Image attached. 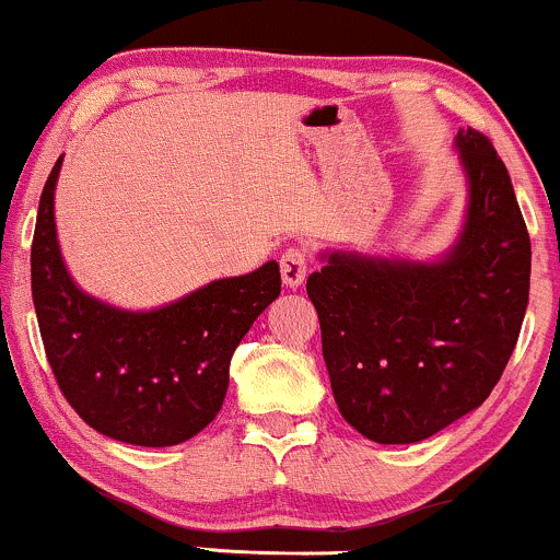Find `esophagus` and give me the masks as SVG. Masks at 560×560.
Instances as JSON below:
<instances>
[{
  "mask_svg": "<svg viewBox=\"0 0 560 560\" xmlns=\"http://www.w3.org/2000/svg\"><path fill=\"white\" fill-rule=\"evenodd\" d=\"M307 268H311V260H307V253L300 247H289L284 255H281V279L289 289H298L305 281Z\"/></svg>",
  "mask_w": 560,
  "mask_h": 560,
  "instance_id": "esophagus-1",
  "label": "esophagus"
}]
</instances>
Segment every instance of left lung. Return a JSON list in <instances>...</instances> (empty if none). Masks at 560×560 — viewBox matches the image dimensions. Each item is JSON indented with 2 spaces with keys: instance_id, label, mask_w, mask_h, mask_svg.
I'll return each instance as SVG.
<instances>
[{
  "instance_id": "left-lung-1",
  "label": "left lung",
  "mask_w": 560,
  "mask_h": 560,
  "mask_svg": "<svg viewBox=\"0 0 560 560\" xmlns=\"http://www.w3.org/2000/svg\"><path fill=\"white\" fill-rule=\"evenodd\" d=\"M458 236L434 258L324 249L307 276L339 413L378 445H413L490 397L529 302L532 244L490 139L460 128Z\"/></svg>"
}]
</instances>
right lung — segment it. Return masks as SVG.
Here are the masks:
<instances>
[{"label":"right lung","instance_id":"right-lung-1","mask_svg":"<svg viewBox=\"0 0 560 560\" xmlns=\"http://www.w3.org/2000/svg\"><path fill=\"white\" fill-rule=\"evenodd\" d=\"M57 160L31 244V292L57 384L89 427L139 447H171L221 410L236 345L281 292L279 262L215 279L184 298L128 311L83 292L55 223Z\"/></svg>","mask_w":560,"mask_h":560}]
</instances>
